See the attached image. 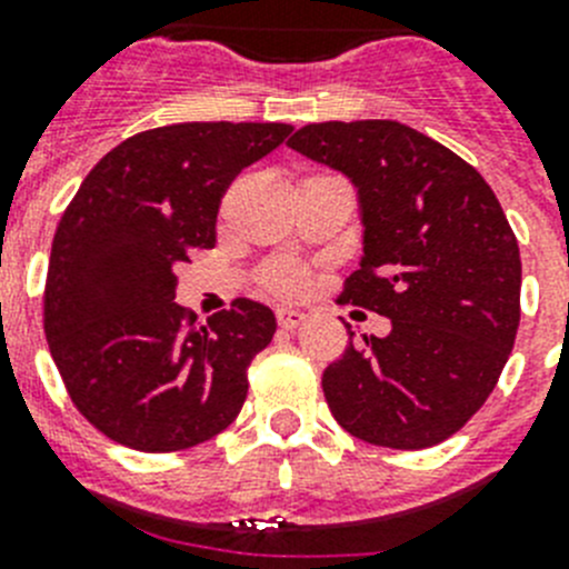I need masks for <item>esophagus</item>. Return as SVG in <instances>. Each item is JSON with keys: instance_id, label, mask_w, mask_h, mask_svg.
Returning a JSON list of instances; mask_svg holds the SVG:
<instances>
[{"instance_id": "obj_1", "label": "esophagus", "mask_w": 569, "mask_h": 569, "mask_svg": "<svg viewBox=\"0 0 569 569\" xmlns=\"http://www.w3.org/2000/svg\"><path fill=\"white\" fill-rule=\"evenodd\" d=\"M305 319H308V316L301 313V310H293V308L276 310V321H279V328H284V330H296Z\"/></svg>"}]
</instances>
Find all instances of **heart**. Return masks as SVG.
<instances>
[{"label":"heart","mask_w":569,"mask_h":569,"mask_svg":"<svg viewBox=\"0 0 569 569\" xmlns=\"http://www.w3.org/2000/svg\"><path fill=\"white\" fill-rule=\"evenodd\" d=\"M261 284L276 296H299L308 284V273L296 261H273L261 270Z\"/></svg>","instance_id":"b5f03b06"}]
</instances>
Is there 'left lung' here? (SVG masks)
Listing matches in <instances>:
<instances>
[{
    "instance_id": "obj_1",
    "label": "left lung",
    "mask_w": 569,
    "mask_h": 569,
    "mask_svg": "<svg viewBox=\"0 0 569 569\" xmlns=\"http://www.w3.org/2000/svg\"><path fill=\"white\" fill-rule=\"evenodd\" d=\"M288 144L359 190L365 256L339 301L390 319V333L350 341L325 370L330 413L367 445L450 439L519 330L521 256L499 199L461 156L390 119L305 124Z\"/></svg>"
}]
</instances>
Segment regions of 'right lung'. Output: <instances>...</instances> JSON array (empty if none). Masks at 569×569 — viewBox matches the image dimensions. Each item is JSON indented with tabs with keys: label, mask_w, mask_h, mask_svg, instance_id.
<instances>
[{
	"label": "right lung",
	"mask_w": 569,
	"mask_h": 569,
	"mask_svg": "<svg viewBox=\"0 0 569 569\" xmlns=\"http://www.w3.org/2000/svg\"><path fill=\"white\" fill-rule=\"evenodd\" d=\"M279 122H184L124 139L62 213L44 336L70 401L99 433L142 453L213 439L248 399V367L276 333L273 310L233 299L199 325L176 270L216 244L228 184L290 133Z\"/></svg>",
	"instance_id": "add662e5"
}]
</instances>
